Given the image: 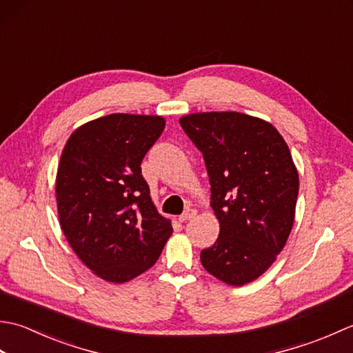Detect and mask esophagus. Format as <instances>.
Here are the masks:
<instances>
[{
  "instance_id": "obj_1",
  "label": "esophagus",
  "mask_w": 353,
  "mask_h": 353,
  "mask_svg": "<svg viewBox=\"0 0 353 353\" xmlns=\"http://www.w3.org/2000/svg\"><path fill=\"white\" fill-rule=\"evenodd\" d=\"M196 215H197V211H196V209L188 208V209H186V211H185L181 216H179V221L185 223V221H188V220H192L194 216H196Z\"/></svg>"
}]
</instances>
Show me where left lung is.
<instances>
[{
    "label": "left lung",
    "mask_w": 353,
    "mask_h": 353,
    "mask_svg": "<svg viewBox=\"0 0 353 353\" xmlns=\"http://www.w3.org/2000/svg\"><path fill=\"white\" fill-rule=\"evenodd\" d=\"M179 123L203 154L220 223L201 265L243 287L272 267L292 229L299 172L290 148L273 124L239 112H197Z\"/></svg>",
    "instance_id": "obj_1"
}]
</instances>
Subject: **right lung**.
I'll list each match as a JSON object with an SVG mask.
<instances>
[{
    "instance_id": "right-lung-1",
    "label": "right lung",
    "mask_w": 353,
    "mask_h": 353,
    "mask_svg": "<svg viewBox=\"0 0 353 353\" xmlns=\"http://www.w3.org/2000/svg\"><path fill=\"white\" fill-rule=\"evenodd\" d=\"M163 129L159 115L112 114L77 127L62 150L59 223L79 259L106 282L124 283L147 272L172 234L141 174Z\"/></svg>"
}]
</instances>
